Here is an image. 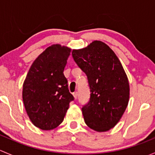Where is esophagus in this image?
Returning a JSON list of instances; mask_svg holds the SVG:
<instances>
[{
	"label": "esophagus",
	"instance_id": "1",
	"mask_svg": "<svg viewBox=\"0 0 155 155\" xmlns=\"http://www.w3.org/2000/svg\"><path fill=\"white\" fill-rule=\"evenodd\" d=\"M73 97H74L75 99L77 98V92H74V93L73 94Z\"/></svg>",
	"mask_w": 155,
	"mask_h": 155
}]
</instances>
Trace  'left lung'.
<instances>
[{
  "label": "left lung",
  "instance_id": "obj_1",
  "mask_svg": "<svg viewBox=\"0 0 155 155\" xmlns=\"http://www.w3.org/2000/svg\"><path fill=\"white\" fill-rule=\"evenodd\" d=\"M72 54L86 74L91 89L90 101L82 109L85 124L97 132L109 130L129 102V81L122 64L112 48L100 40L73 49Z\"/></svg>",
  "mask_w": 155,
  "mask_h": 155
}]
</instances>
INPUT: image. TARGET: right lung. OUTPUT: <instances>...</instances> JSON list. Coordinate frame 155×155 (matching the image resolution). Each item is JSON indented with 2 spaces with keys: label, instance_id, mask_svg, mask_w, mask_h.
Wrapping results in <instances>:
<instances>
[{
  "label": "right lung",
  "instance_id": "obj_1",
  "mask_svg": "<svg viewBox=\"0 0 155 155\" xmlns=\"http://www.w3.org/2000/svg\"><path fill=\"white\" fill-rule=\"evenodd\" d=\"M71 51L60 44L48 46L33 62L23 83L26 112L32 124L43 130L60 125L73 101L64 75Z\"/></svg>",
  "mask_w": 155,
  "mask_h": 155
}]
</instances>
